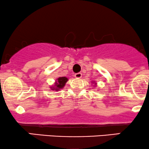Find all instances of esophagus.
Masks as SVG:
<instances>
[{
	"mask_svg": "<svg viewBox=\"0 0 149 149\" xmlns=\"http://www.w3.org/2000/svg\"><path fill=\"white\" fill-rule=\"evenodd\" d=\"M74 77L76 78V79H81L82 77V74L81 73H77L74 74Z\"/></svg>",
	"mask_w": 149,
	"mask_h": 149,
	"instance_id": "34e87169",
	"label": "esophagus"
}]
</instances>
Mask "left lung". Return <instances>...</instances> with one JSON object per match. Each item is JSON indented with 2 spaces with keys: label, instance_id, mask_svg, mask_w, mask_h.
I'll return each instance as SVG.
<instances>
[{
  "label": "left lung",
  "instance_id": "1",
  "mask_svg": "<svg viewBox=\"0 0 149 149\" xmlns=\"http://www.w3.org/2000/svg\"><path fill=\"white\" fill-rule=\"evenodd\" d=\"M93 84H95V86L97 85V84H96V83L95 82V81H93Z\"/></svg>",
  "mask_w": 149,
  "mask_h": 149
}]
</instances>
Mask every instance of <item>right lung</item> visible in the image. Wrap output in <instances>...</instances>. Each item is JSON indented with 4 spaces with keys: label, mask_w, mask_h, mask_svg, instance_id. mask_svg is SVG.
<instances>
[{
    "label": "right lung",
    "mask_w": 149,
    "mask_h": 149,
    "mask_svg": "<svg viewBox=\"0 0 149 149\" xmlns=\"http://www.w3.org/2000/svg\"><path fill=\"white\" fill-rule=\"evenodd\" d=\"M68 78L65 77V76H63V77H59L55 81L54 84L51 86H50L51 89L52 91H59L61 89H62L65 86V84L68 81Z\"/></svg>",
    "instance_id": "right-lung-1"
}]
</instances>
